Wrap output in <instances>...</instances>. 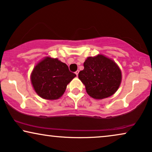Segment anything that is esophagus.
Instances as JSON below:
<instances>
[{"label":"esophagus","mask_w":152,"mask_h":152,"mask_svg":"<svg viewBox=\"0 0 152 152\" xmlns=\"http://www.w3.org/2000/svg\"><path fill=\"white\" fill-rule=\"evenodd\" d=\"M75 74L77 76H78V74H79V70H77V71L75 72Z\"/></svg>","instance_id":"esophagus-1"}]
</instances>
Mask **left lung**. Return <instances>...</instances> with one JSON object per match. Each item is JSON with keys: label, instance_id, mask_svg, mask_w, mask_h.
Returning a JSON list of instances; mask_svg holds the SVG:
<instances>
[{"label": "left lung", "instance_id": "obj_1", "mask_svg": "<svg viewBox=\"0 0 152 152\" xmlns=\"http://www.w3.org/2000/svg\"><path fill=\"white\" fill-rule=\"evenodd\" d=\"M84 67L78 77L91 97L103 99L117 91L121 84V72L115 62L103 55H98L88 57Z\"/></svg>", "mask_w": 152, "mask_h": 152}]
</instances>
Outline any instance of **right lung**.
<instances>
[{
	"mask_svg": "<svg viewBox=\"0 0 152 152\" xmlns=\"http://www.w3.org/2000/svg\"><path fill=\"white\" fill-rule=\"evenodd\" d=\"M75 76L66 64L47 57L33 69L31 80L35 92L41 98L56 100L64 94L67 84Z\"/></svg>",
	"mask_w": 152,
	"mask_h": 152,
	"instance_id": "right-lung-1",
	"label": "right lung"
}]
</instances>
